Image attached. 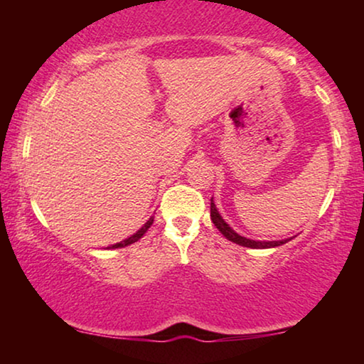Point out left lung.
Wrapping results in <instances>:
<instances>
[{
	"instance_id": "1",
	"label": "left lung",
	"mask_w": 364,
	"mask_h": 364,
	"mask_svg": "<svg viewBox=\"0 0 364 364\" xmlns=\"http://www.w3.org/2000/svg\"><path fill=\"white\" fill-rule=\"evenodd\" d=\"M210 218L213 222V225L218 228V232L222 233L223 237L227 238V240H230L233 243H237V245H242V247H248V248H272V247H278V245H283V243H287L288 240H278V242H257V240H250V238H245L242 235H238L232 230L230 227L227 225L225 220L220 217V213H218L215 203H213V198H210Z\"/></svg>"
}]
</instances>
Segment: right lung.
<instances>
[{"label":"right lung","mask_w":364,"mask_h":364,"mask_svg":"<svg viewBox=\"0 0 364 364\" xmlns=\"http://www.w3.org/2000/svg\"><path fill=\"white\" fill-rule=\"evenodd\" d=\"M152 223H154V218H149V220H147L146 223H144V227L141 228V230H137L136 233H134L132 237H129V238H126V240L119 242V243H116V245H112V247H109V248H122V247L131 245V243H134V242L141 240V238L144 237V233H146V232L149 230V227H151Z\"/></svg>","instance_id":"1"}]
</instances>
